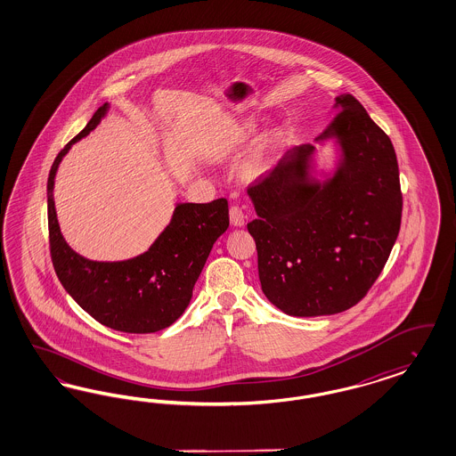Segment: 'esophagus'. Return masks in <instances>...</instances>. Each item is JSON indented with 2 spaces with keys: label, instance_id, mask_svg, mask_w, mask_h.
<instances>
[{
  "label": "esophagus",
  "instance_id": "34e87169",
  "mask_svg": "<svg viewBox=\"0 0 456 456\" xmlns=\"http://www.w3.org/2000/svg\"><path fill=\"white\" fill-rule=\"evenodd\" d=\"M229 217H231V224H232V225H239V227L244 225V222H246V214H244L242 207H239V205H232V207H231Z\"/></svg>",
  "mask_w": 456,
  "mask_h": 456
}]
</instances>
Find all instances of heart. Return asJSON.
I'll list each match as a JSON object with an SVG mask.
<instances>
[{
    "label": "heart",
    "instance_id": "1",
    "mask_svg": "<svg viewBox=\"0 0 456 456\" xmlns=\"http://www.w3.org/2000/svg\"><path fill=\"white\" fill-rule=\"evenodd\" d=\"M251 125L232 126L231 133L227 134L225 142H224V151H232L240 148L244 142L249 140L251 136ZM281 146V136L280 133H271L261 142V144L256 148L252 153L251 163H249V173L251 175H259L265 172L273 158L276 157L278 150Z\"/></svg>",
    "mask_w": 456,
    "mask_h": 456
}]
</instances>
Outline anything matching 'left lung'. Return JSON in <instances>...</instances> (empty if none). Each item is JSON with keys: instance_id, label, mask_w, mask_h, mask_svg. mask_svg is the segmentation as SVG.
Segmentation results:
<instances>
[{"instance_id": "8db88e82", "label": "left lung", "mask_w": 456, "mask_h": 456, "mask_svg": "<svg viewBox=\"0 0 456 456\" xmlns=\"http://www.w3.org/2000/svg\"><path fill=\"white\" fill-rule=\"evenodd\" d=\"M316 140L337 136L344 165L323 187L306 180L310 142L284 155L249 195L248 224L257 249L261 288L293 316L346 312L386 266L401 229L403 191L389 136L352 94Z\"/></svg>"}]
</instances>
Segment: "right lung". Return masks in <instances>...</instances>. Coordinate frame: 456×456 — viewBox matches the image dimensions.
<instances>
[{
	"label": "right lung",
	"instance_id": "1",
	"mask_svg": "<svg viewBox=\"0 0 456 456\" xmlns=\"http://www.w3.org/2000/svg\"><path fill=\"white\" fill-rule=\"evenodd\" d=\"M108 104L57 155L47 182L48 242L53 269L80 308L99 323L125 333H153L175 323L189 306L214 242L229 227V204H182L150 251L121 263H95L63 240L53 205V178L72 142L94 129Z\"/></svg>",
	"mask_w": 456,
	"mask_h": 456
}]
</instances>
